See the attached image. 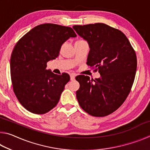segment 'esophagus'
<instances>
[{"label":"esophagus","mask_w":150,"mask_h":150,"mask_svg":"<svg viewBox=\"0 0 150 150\" xmlns=\"http://www.w3.org/2000/svg\"><path fill=\"white\" fill-rule=\"evenodd\" d=\"M75 76H76V75L75 74V73H71V74L70 75V79H71V81L74 80Z\"/></svg>","instance_id":"esophagus-1"}]
</instances>
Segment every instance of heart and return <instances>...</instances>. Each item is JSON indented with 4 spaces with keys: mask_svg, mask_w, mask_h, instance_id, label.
I'll use <instances>...</instances> for the list:
<instances>
[{
    "mask_svg": "<svg viewBox=\"0 0 150 150\" xmlns=\"http://www.w3.org/2000/svg\"><path fill=\"white\" fill-rule=\"evenodd\" d=\"M81 41H83V40H78L77 42H81Z\"/></svg>",
    "mask_w": 150,
    "mask_h": 150,
    "instance_id": "1",
    "label": "heart"
}]
</instances>
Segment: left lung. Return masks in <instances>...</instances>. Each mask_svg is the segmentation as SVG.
<instances>
[{"label": "left lung", "mask_w": 150, "mask_h": 150, "mask_svg": "<svg viewBox=\"0 0 150 150\" xmlns=\"http://www.w3.org/2000/svg\"><path fill=\"white\" fill-rule=\"evenodd\" d=\"M73 28L89 45L87 64L100 75L95 79L81 75L75 77L80 84L76 92L79 104L91 116H107L122 105L130 92L137 69L135 51L124 33L105 24Z\"/></svg>", "instance_id": "1"}]
</instances>
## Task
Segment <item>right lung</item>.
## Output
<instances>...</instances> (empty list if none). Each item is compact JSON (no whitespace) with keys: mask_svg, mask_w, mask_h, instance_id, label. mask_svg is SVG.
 Masks as SVG:
<instances>
[{"mask_svg":"<svg viewBox=\"0 0 150 150\" xmlns=\"http://www.w3.org/2000/svg\"><path fill=\"white\" fill-rule=\"evenodd\" d=\"M76 36L70 27L44 24L30 30L15 45L11 57L12 87L26 110L43 115L57 105L70 77L47 70V62L59 56L66 40Z\"/></svg>","mask_w":150,"mask_h":150,"instance_id":"add662e5","label":"right lung"}]
</instances>
